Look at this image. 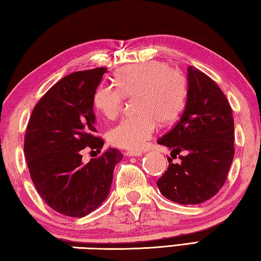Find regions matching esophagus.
Instances as JSON below:
<instances>
[{
	"label": "esophagus",
	"instance_id": "1",
	"mask_svg": "<svg viewBox=\"0 0 261 261\" xmlns=\"http://www.w3.org/2000/svg\"><path fill=\"white\" fill-rule=\"evenodd\" d=\"M125 154L127 156H140V155H143V152H140V151H127Z\"/></svg>",
	"mask_w": 261,
	"mask_h": 261
}]
</instances>
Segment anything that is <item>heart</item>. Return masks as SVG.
I'll return each mask as SVG.
<instances>
[{"label": "heart", "mask_w": 261, "mask_h": 261, "mask_svg": "<svg viewBox=\"0 0 261 261\" xmlns=\"http://www.w3.org/2000/svg\"><path fill=\"white\" fill-rule=\"evenodd\" d=\"M188 95V82L178 69L161 61H148L118 70L115 86L99 85L92 102L106 118L122 113L125 98L135 99L137 115L124 118L108 131L114 146L138 151L152 138L156 122L168 124L179 116Z\"/></svg>", "instance_id": "heart-1"}]
</instances>
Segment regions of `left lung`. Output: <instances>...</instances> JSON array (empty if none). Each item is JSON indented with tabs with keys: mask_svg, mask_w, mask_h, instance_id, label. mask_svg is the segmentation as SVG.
I'll return each mask as SVG.
<instances>
[{
	"mask_svg": "<svg viewBox=\"0 0 261 261\" xmlns=\"http://www.w3.org/2000/svg\"><path fill=\"white\" fill-rule=\"evenodd\" d=\"M233 140L232 110L226 95L213 79L189 67L184 112L158 141L173 149V158L180 152L185 155H179V164L168 158L169 166L156 182L160 192L182 205L211 199L226 183L235 154Z\"/></svg>",
	"mask_w": 261,
	"mask_h": 261,
	"instance_id": "1",
	"label": "left lung"
}]
</instances>
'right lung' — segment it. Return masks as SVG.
Masks as SVG:
<instances>
[{"label": "right lung", "instance_id": "add662e5", "mask_svg": "<svg viewBox=\"0 0 261 261\" xmlns=\"http://www.w3.org/2000/svg\"><path fill=\"white\" fill-rule=\"evenodd\" d=\"M107 68L72 72L48 90L33 108L24 137L32 182L46 204L72 218H83L107 198L114 168L123 154L108 148L88 163L85 147L100 149L92 96Z\"/></svg>", "mask_w": 261, "mask_h": 261}]
</instances>
